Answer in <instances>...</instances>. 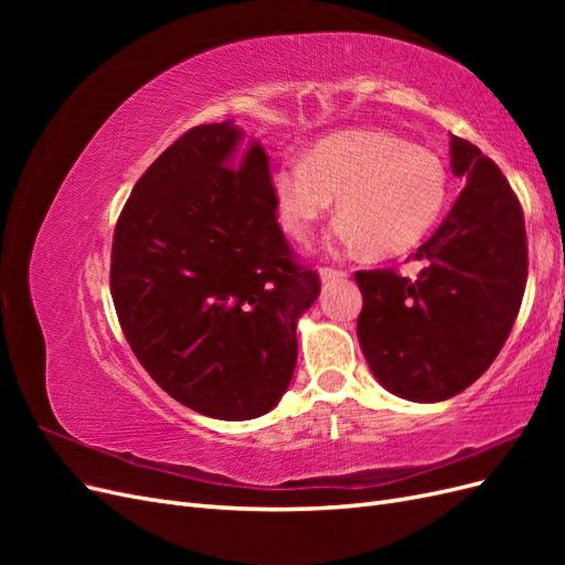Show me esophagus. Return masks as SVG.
<instances>
[{"mask_svg": "<svg viewBox=\"0 0 565 565\" xmlns=\"http://www.w3.org/2000/svg\"><path fill=\"white\" fill-rule=\"evenodd\" d=\"M347 270H337V268H320V280L322 285L334 282V280H344Z\"/></svg>", "mask_w": 565, "mask_h": 565, "instance_id": "1", "label": "esophagus"}]
</instances>
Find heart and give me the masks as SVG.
<instances>
[{
  "label": "heart",
  "instance_id": "b5f03b06",
  "mask_svg": "<svg viewBox=\"0 0 565 565\" xmlns=\"http://www.w3.org/2000/svg\"><path fill=\"white\" fill-rule=\"evenodd\" d=\"M448 191V169L436 152L382 129L332 134L270 177L273 210L292 241H309L337 198L344 243L374 256L417 247L446 207Z\"/></svg>",
  "mask_w": 565,
  "mask_h": 565
}]
</instances>
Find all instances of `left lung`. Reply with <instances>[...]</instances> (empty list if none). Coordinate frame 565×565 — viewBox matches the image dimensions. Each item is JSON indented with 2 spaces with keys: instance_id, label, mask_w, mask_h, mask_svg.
<instances>
[{
  "instance_id": "obj_1",
  "label": "left lung",
  "mask_w": 565,
  "mask_h": 565,
  "mask_svg": "<svg viewBox=\"0 0 565 565\" xmlns=\"http://www.w3.org/2000/svg\"><path fill=\"white\" fill-rule=\"evenodd\" d=\"M450 167L465 191L415 252L419 276L355 273L365 361L386 391L415 403L448 401L492 365L527 278L523 210L498 164L450 136Z\"/></svg>"
}]
</instances>
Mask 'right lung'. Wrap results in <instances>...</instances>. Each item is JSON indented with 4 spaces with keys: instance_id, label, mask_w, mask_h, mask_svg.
Here are the masks:
<instances>
[{
    "instance_id": "add662e5",
    "label": "right lung",
    "mask_w": 565,
    "mask_h": 565,
    "mask_svg": "<svg viewBox=\"0 0 565 565\" xmlns=\"http://www.w3.org/2000/svg\"><path fill=\"white\" fill-rule=\"evenodd\" d=\"M233 119L185 131L136 181L117 218L110 292L134 355L169 396L214 419L278 405L297 320L320 295L292 262L268 156Z\"/></svg>"
}]
</instances>
